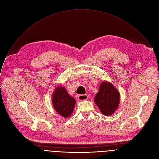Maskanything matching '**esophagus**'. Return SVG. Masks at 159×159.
Wrapping results in <instances>:
<instances>
[{"mask_svg": "<svg viewBox=\"0 0 159 159\" xmlns=\"http://www.w3.org/2000/svg\"><path fill=\"white\" fill-rule=\"evenodd\" d=\"M87 99H88V96L86 94L78 96V99L79 101H85V100H87Z\"/></svg>", "mask_w": 159, "mask_h": 159, "instance_id": "34e87169", "label": "esophagus"}]
</instances>
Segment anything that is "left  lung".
Instances as JSON below:
<instances>
[{
	"instance_id": "obj_1",
	"label": "left lung",
	"mask_w": 159,
	"mask_h": 159,
	"mask_svg": "<svg viewBox=\"0 0 159 159\" xmlns=\"http://www.w3.org/2000/svg\"><path fill=\"white\" fill-rule=\"evenodd\" d=\"M120 93L115 87L108 82L101 84L94 102L105 116H110L115 112L120 104Z\"/></svg>"
}]
</instances>
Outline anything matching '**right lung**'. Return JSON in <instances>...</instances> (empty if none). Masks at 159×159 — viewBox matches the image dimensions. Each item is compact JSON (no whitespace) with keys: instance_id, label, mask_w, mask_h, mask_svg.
I'll list each match as a JSON object with an SVG mask.
<instances>
[{"instance_id":"right-lung-1","label":"right lung","mask_w":159,"mask_h":159,"mask_svg":"<svg viewBox=\"0 0 159 159\" xmlns=\"http://www.w3.org/2000/svg\"><path fill=\"white\" fill-rule=\"evenodd\" d=\"M52 103L58 114L67 118L72 114L76 101L68 94L64 87L59 85L55 89L52 95Z\"/></svg>"}]
</instances>
